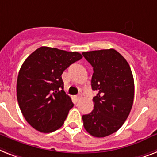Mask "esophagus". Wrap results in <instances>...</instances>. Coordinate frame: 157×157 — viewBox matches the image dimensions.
Wrapping results in <instances>:
<instances>
[{"instance_id":"obj_1","label":"esophagus","mask_w":157,"mask_h":157,"mask_svg":"<svg viewBox=\"0 0 157 157\" xmlns=\"http://www.w3.org/2000/svg\"><path fill=\"white\" fill-rule=\"evenodd\" d=\"M80 98H81V96H80V95H78V96H75V100H80Z\"/></svg>"}]
</instances>
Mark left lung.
I'll list each match as a JSON object with an SVG mask.
<instances>
[{
    "label": "left lung",
    "instance_id": "1",
    "mask_svg": "<svg viewBox=\"0 0 157 157\" xmlns=\"http://www.w3.org/2000/svg\"><path fill=\"white\" fill-rule=\"evenodd\" d=\"M93 67L91 88L94 109L82 115L85 130L94 137L103 138L121 128L128 117L134 101L135 83L126 60L115 49L82 52Z\"/></svg>",
    "mask_w": 157,
    "mask_h": 157
}]
</instances>
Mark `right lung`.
I'll return each mask as SVG.
<instances>
[{
    "label": "right lung",
    "mask_w": 157,
    "mask_h": 157,
    "mask_svg": "<svg viewBox=\"0 0 157 157\" xmlns=\"http://www.w3.org/2000/svg\"><path fill=\"white\" fill-rule=\"evenodd\" d=\"M82 57L78 52L44 46L25 60L17 76V99L34 129L50 133L62 126L74 104L64 91L61 75Z\"/></svg>",
    "instance_id": "obj_1"
}]
</instances>
